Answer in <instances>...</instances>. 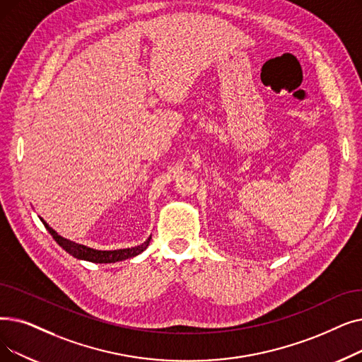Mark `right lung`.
<instances>
[{"mask_svg": "<svg viewBox=\"0 0 362 362\" xmlns=\"http://www.w3.org/2000/svg\"><path fill=\"white\" fill-rule=\"evenodd\" d=\"M41 218V217H40ZM41 222L44 223L45 229L50 232L52 237L54 238V241L64 248L65 251L76 259H81V260H87V262H93V263H115L119 260H125V259H130L134 257L137 255L142 253L144 250H146V247L149 245L151 237L140 245L132 247V248H122V250H109V251H103V250H94L81 244H76L74 241H69L64 237H60V235L52 229L49 225L44 222V218H41Z\"/></svg>", "mask_w": 362, "mask_h": 362, "instance_id": "right-lung-1", "label": "right lung"}]
</instances>
